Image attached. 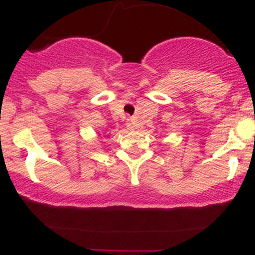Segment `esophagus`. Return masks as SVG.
I'll use <instances>...</instances> for the list:
<instances>
[{
  "label": "esophagus",
  "instance_id": "obj_1",
  "mask_svg": "<svg viewBox=\"0 0 255 255\" xmlns=\"http://www.w3.org/2000/svg\"><path fill=\"white\" fill-rule=\"evenodd\" d=\"M128 128H129V129H134V125H133V123L132 122H129V123H128Z\"/></svg>",
  "mask_w": 255,
  "mask_h": 255
}]
</instances>
